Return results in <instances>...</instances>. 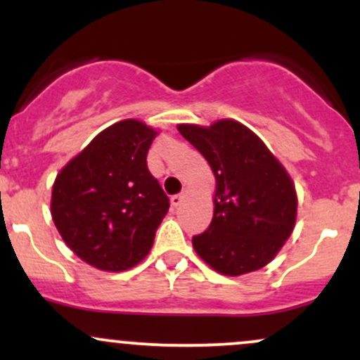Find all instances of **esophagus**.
<instances>
[{"instance_id":"1","label":"esophagus","mask_w":360,"mask_h":360,"mask_svg":"<svg viewBox=\"0 0 360 360\" xmlns=\"http://www.w3.org/2000/svg\"><path fill=\"white\" fill-rule=\"evenodd\" d=\"M184 194H186V193L183 191V193H179V194H174V196H171V205H172V206H179L181 201H183Z\"/></svg>"}]
</instances>
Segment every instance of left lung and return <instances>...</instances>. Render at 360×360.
<instances>
[{
  "instance_id": "obj_1",
  "label": "left lung",
  "mask_w": 360,
  "mask_h": 360,
  "mask_svg": "<svg viewBox=\"0 0 360 360\" xmlns=\"http://www.w3.org/2000/svg\"><path fill=\"white\" fill-rule=\"evenodd\" d=\"M177 130L208 160L217 179L212 223L193 237L196 254L225 276L269 264L296 223L298 198L286 169L254 131L235 120Z\"/></svg>"
}]
</instances>
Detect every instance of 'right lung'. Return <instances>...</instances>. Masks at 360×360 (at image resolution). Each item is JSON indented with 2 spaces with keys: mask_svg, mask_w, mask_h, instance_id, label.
<instances>
[{
  "mask_svg": "<svg viewBox=\"0 0 360 360\" xmlns=\"http://www.w3.org/2000/svg\"><path fill=\"white\" fill-rule=\"evenodd\" d=\"M155 135L139 120L115 123L56 177L52 220L69 249L96 269L137 266L169 212L167 194L147 167Z\"/></svg>",
  "mask_w": 360,
  "mask_h": 360,
  "instance_id": "obj_1",
  "label": "right lung"
}]
</instances>
